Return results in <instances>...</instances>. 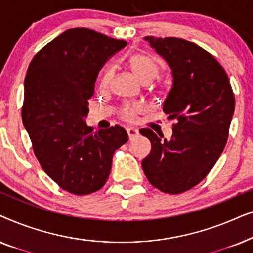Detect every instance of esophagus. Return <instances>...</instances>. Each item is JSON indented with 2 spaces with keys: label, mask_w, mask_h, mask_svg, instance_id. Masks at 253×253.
Returning <instances> with one entry per match:
<instances>
[{
  "label": "esophagus",
  "mask_w": 253,
  "mask_h": 253,
  "mask_svg": "<svg viewBox=\"0 0 253 253\" xmlns=\"http://www.w3.org/2000/svg\"><path fill=\"white\" fill-rule=\"evenodd\" d=\"M126 132L129 138H132L136 136V134H138V130L134 129V127H126Z\"/></svg>",
  "instance_id": "34e87169"
}]
</instances>
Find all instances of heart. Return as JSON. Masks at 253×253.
Returning <instances> with one entry per match:
<instances>
[{
  "mask_svg": "<svg viewBox=\"0 0 253 253\" xmlns=\"http://www.w3.org/2000/svg\"><path fill=\"white\" fill-rule=\"evenodd\" d=\"M129 65L133 74L145 84H148V83L154 81L159 76V72H160V67H159L158 62L146 54H133L129 58ZM110 77H112V70L106 69L101 76V79H100V85L103 86V87L108 85ZM141 110H143V106L140 103H126L121 109V116L126 120H132Z\"/></svg>",
  "mask_w": 253,
  "mask_h": 253,
  "instance_id": "heart-1",
  "label": "heart"
}]
</instances>
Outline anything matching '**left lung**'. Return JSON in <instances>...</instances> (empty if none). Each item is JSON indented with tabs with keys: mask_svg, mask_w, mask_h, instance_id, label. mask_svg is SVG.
Returning a JSON list of instances; mask_svg holds the SVG:
<instances>
[{
	"mask_svg": "<svg viewBox=\"0 0 253 253\" xmlns=\"http://www.w3.org/2000/svg\"><path fill=\"white\" fill-rule=\"evenodd\" d=\"M145 40L171 69L174 79L164 112L176 123L169 140L150 129L139 131L152 144L141 166L154 188L177 195L202 182L220 158L235 96L222 65L202 47L175 37L148 36Z\"/></svg>",
	"mask_w": 253,
	"mask_h": 253,
	"instance_id": "8db88e82",
	"label": "left lung"
}]
</instances>
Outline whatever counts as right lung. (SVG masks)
Returning a JSON list of instances; mask_svg holds the SVG:
<instances>
[{
  "instance_id": "add662e5",
  "label": "right lung",
  "mask_w": 253,
  "mask_h": 253,
  "mask_svg": "<svg viewBox=\"0 0 253 253\" xmlns=\"http://www.w3.org/2000/svg\"><path fill=\"white\" fill-rule=\"evenodd\" d=\"M126 46V40L86 27L69 29L38 51L27 69L23 124L44 172L74 195L101 189L114 152L127 141L122 126L93 132L85 123L96 76Z\"/></svg>"
}]
</instances>
